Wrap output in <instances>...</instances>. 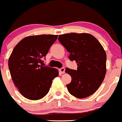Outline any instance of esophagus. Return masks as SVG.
I'll return each instance as SVG.
<instances>
[{
  "label": "esophagus",
  "mask_w": 122,
  "mask_h": 122,
  "mask_svg": "<svg viewBox=\"0 0 122 122\" xmlns=\"http://www.w3.org/2000/svg\"><path fill=\"white\" fill-rule=\"evenodd\" d=\"M59 71H60V72L61 73H64L65 71V68L62 67V68H61L59 69Z\"/></svg>",
  "instance_id": "obj_1"
}]
</instances>
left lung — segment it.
<instances>
[{
    "label": "left lung",
    "mask_w": 122,
    "mask_h": 122,
    "mask_svg": "<svg viewBox=\"0 0 122 122\" xmlns=\"http://www.w3.org/2000/svg\"><path fill=\"white\" fill-rule=\"evenodd\" d=\"M60 43L70 53L68 58L77 63V70L66 68L71 76L66 85L69 93L78 98L89 97L98 90L106 72V54L100 42L89 33L59 35Z\"/></svg>",
    "instance_id": "left-lung-1"
}]
</instances>
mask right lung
Instances as JSON below:
<instances>
[{"label": "right lung", "instance_id": "add662e5", "mask_svg": "<svg viewBox=\"0 0 122 122\" xmlns=\"http://www.w3.org/2000/svg\"><path fill=\"white\" fill-rule=\"evenodd\" d=\"M58 35H41L24 38L15 47L8 60L11 76L20 93L37 100L49 92L57 70L44 66L43 60Z\"/></svg>", "mask_w": 122, "mask_h": 122}]
</instances>
